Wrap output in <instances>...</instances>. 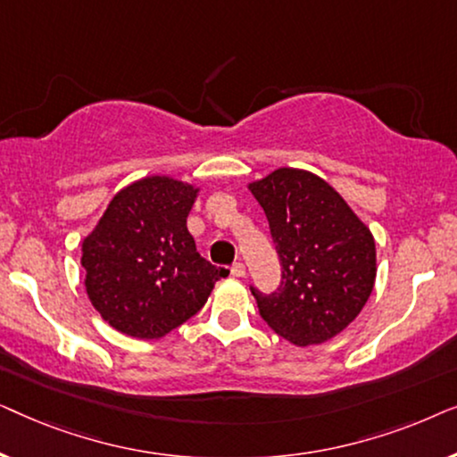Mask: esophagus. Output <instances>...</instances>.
Wrapping results in <instances>:
<instances>
[{"instance_id": "obj_1", "label": "esophagus", "mask_w": 457, "mask_h": 457, "mask_svg": "<svg viewBox=\"0 0 457 457\" xmlns=\"http://www.w3.org/2000/svg\"><path fill=\"white\" fill-rule=\"evenodd\" d=\"M230 272H233L235 277L243 278V277H245V264H243V262H235V264L230 266Z\"/></svg>"}]
</instances>
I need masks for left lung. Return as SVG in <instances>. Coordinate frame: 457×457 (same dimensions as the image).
Here are the masks:
<instances>
[{"mask_svg":"<svg viewBox=\"0 0 457 457\" xmlns=\"http://www.w3.org/2000/svg\"><path fill=\"white\" fill-rule=\"evenodd\" d=\"M249 189L264 208L283 268L277 291L252 287L260 316L299 347L333 339L372 293V233L345 199L312 172L278 168Z\"/></svg>","mask_w":457,"mask_h":457,"instance_id":"left-lung-1","label":"left lung"}]
</instances>
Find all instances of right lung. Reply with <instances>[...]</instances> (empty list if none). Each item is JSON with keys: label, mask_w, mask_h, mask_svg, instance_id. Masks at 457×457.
I'll return each instance as SVG.
<instances>
[{"label": "right lung", "mask_w": 457, "mask_h": 457, "mask_svg": "<svg viewBox=\"0 0 457 457\" xmlns=\"http://www.w3.org/2000/svg\"><path fill=\"white\" fill-rule=\"evenodd\" d=\"M195 187L147 177L116 193L83 241L85 287L105 322L160 339L195 316L228 270L197 253L187 230Z\"/></svg>", "instance_id": "add662e5"}]
</instances>
